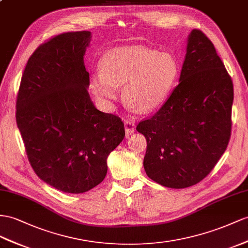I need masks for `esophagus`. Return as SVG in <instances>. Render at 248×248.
<instances>
[{"instance_id": "esophagus-1", "label": "esophagus", "mask_w": 248, "mask_h": 248, "mask_svg": "<svg viewBox=\"0 0 248 248\" xmlns=\"http://www.w3.org/2000/svg\"><path fill=\"white\" fill-rule=\"evenodd\" d=\"M124 129H125V134L126 136L131 135L133 132L135 131V123L133 120H128L126 119L124 122Z\"/></svg>"}]
</instances>
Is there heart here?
I'll return each mask as SVG.
<instances>
[{
    "mask_svg": "<svg viewBox=\"0 0 248 248\" xmlns=\"http://www.w3.org/2000/svg\"><path fill=\"white\" fill-rule=\"evenodd\" d=\"M178 74V65L170 54L141 46L111 50L101 61V70L92 74L90 86L97 96L113 99L117 87L124 86L125 103L141 113L160 107Z\"/></svg>",
    "mask_w": 248,
    "mask_h": 248,
    "instance_id": "1",
    "label": "heart"
}]
</instances>
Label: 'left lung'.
I'll return each mask as SVG.
<instances>
[{"mask_svg": "<svg viewBox=\"0 0 248 248\" xmlns=\"http://www.w3.org/2000/svg\"><path fill=\"white\" fill-rule=\"evenodd\" d=\"M232 100V80L214 44L192 30L178 86L136 126L147 139L143 167L150 178L170 188L204 179L230 141Z\"/></svg>", "mask_w": 248, "mask_h": 248, "instance_id": "8db88e82", "label": "left lung"}]
</instances>
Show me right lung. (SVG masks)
Segmentation results:
<instances>
[{
    "label": "right lung",
    "mask_w": 248,
    "mask_h": 248,
    "mask_svg": "<svg viewBox=\"0 0 248 248\" xmlns=\"http://www.w3.org/2000/svg\"><path fill=\"white\" fill-rule=\"evenodd\" d=\"M90 31L55 35L30 56L16 97V124L35 174L54 188L85 193L105 179L123 141L120 117L94 107L84 55Z\"/></svg>",
    "instance_id": "add662e5"
}]
</instances>
